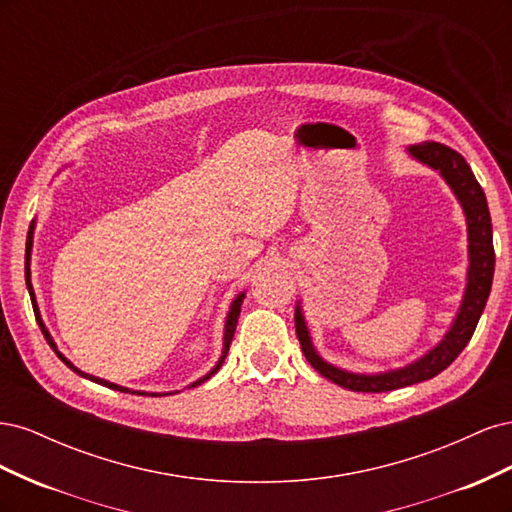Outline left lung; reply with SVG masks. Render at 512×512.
Listing matches in <instances>:
<instances>
[{
    "label": "left lung",
    "instance_id": "obj_1",
    "mask_svg": "<svg viewBox=\"0 0 512 512\" xmlns=\"http://www.w3.org/2000/svg\"><path fill=\"white\" fill-rule=\"evenodd\" d=\"M408 153L421 164L438 170L442 179L448 183V188H451L453 194L457 196L463 215H466L468 256H470L468 284H466V292H463L459 312L451 324V329H448L446 335L442 337V342L433 346L427 354H423L421 359H416L414 363L399 369L382 371V374H354V371L339 369L324 361L316 352L312 337H309L301 305H297V309H294V327H297L301 350L305 354V359L309 361V365H312L320 376L329 378L331 382L356 393L395 391V389H401V386H410V384L438 376L440 371H444L448 365H451L461 354V350L468 346L491 292L493 269H495L493 228H491V215H489L485 192L476 181L472 168L468 166L466 160H463L461 153L442 143L427 141V143L410 145Z\"/></svg>",
    "mask_w": 512,
    "mask_h": 512
}]
</instances>
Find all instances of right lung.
Listing matches in <instances>:
<instances>
[{"label": "right lung", "instance_id": "add662e5", "mask_svg": "<svg viewBox=\"0 0 512 512\" xmlns=\"http://www.w3.org/2000/svg\"><path fill=\"white\" fill-rule=\"evenodd\" d=\"M34 228H36V222L29 224V232H27V243H25V282H27L29 297H32L34 314H36V320H38V324H40V331H42V335H44L46 342H49V346L55 350V354L59 356V359L64 361V363H66V365H68L72 371H76V374H79V376H83V378H87V380H91V382H98V384H102V386H108V389H113V391H123V393H132V395H151V397L173 395V393H145V391H132V389H126V386H119V384H113V382H108V380H102V378H96V376H91V374H85V371H81L79 367H74V365H72V363L66 359V356L57 350V344L53 342V337H51L49 329L44 327L42 316H40V309H38V303H36L34 286H32V280H29V277H32V269H29V258H32V245H34ZM243 299H245V292L237 294L235 301L230 303L228 316H226V324H224V348H222V356H220V361L215 363V367L209 371L207 376H203V378H198L196 382H192V384L188 386V389H194V386L203 384V382H205V380H209L213 374H218V369L222 367V363H224V359H226V354H228V348H230V342H232V335H235V329H237V320H239V314H241V303H243ZM175 393H179V391H175Z\"/></svg>", "mask_w": 512, "mask_h": 512}]
</instances>
